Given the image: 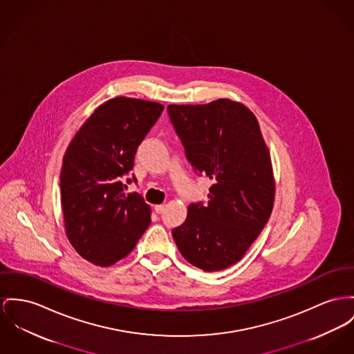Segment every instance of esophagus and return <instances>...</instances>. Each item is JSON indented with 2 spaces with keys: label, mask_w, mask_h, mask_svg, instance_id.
Segmentation results:
<instances>
[{
  "label": "esophagus",
  "mask_w": 354,
  "mask_h": 354,
  "mask_svg": "<svg viewBox=\"0 0 354 354\" xmlns=\"http://www.w3.org/2000/svg\"><path fill=\"white\" fill-rule=\"evenodd\" d=\"M154 211H156V213L161 214V213H164V211H165V205H162V204H160V205H154Z\"/></svg>",
  "instance_id": "34e87169"
}]
</instances>
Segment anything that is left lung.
<instances>
[{
  "instance_id": "obj_1",
  "label": "left lung",
  "mask_w": 354,
  "mask_h": 354,
  "mask_svg": "<svg viewBox=\"0 0 354 354\" xmlns=\"http://www.w3.org/2000/svg\"><path fill=\"white\" fill-rule=\"evenodd\" d=\"M169 119L197 176L212 180L208 204L192 203L171 235L190 264L220 271L243 258L267 224L275 185L255 115L243 104H169Z\"/></svg>"
}]
</instances>
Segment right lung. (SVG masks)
I'll list each match as a JSON object with an SVG mask.
<instances>
[{"mask_svg":"<svg viewBox=\"0 0 354 354\" xmlns=\"http://www.w3.org/2000/svg\"><path fill=\"white\" fill-rule=\"evenodd\" d=\"M164 106L114 97L99 106L72 140L60 173L68 240L76 252L107 267L129 255L150 224L140 193L124 194L134 156Z\"/></svg>","mask_w":354,"mask_h":354,"instance_id":"add662e5","label":"right lung"}]
</instances>
